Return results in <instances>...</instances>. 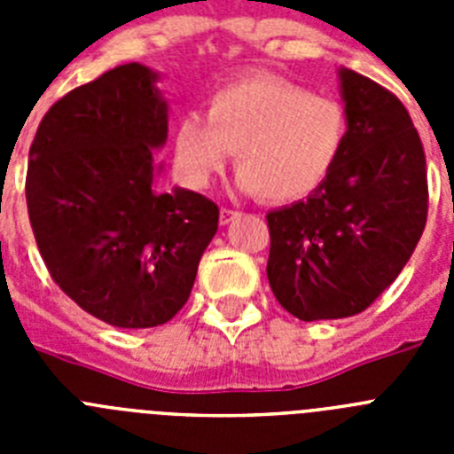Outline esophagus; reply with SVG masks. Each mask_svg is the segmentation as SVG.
Returning <instances> with one entry per match:
<instances>
[{
    "instance_id": "obj_1",
    "label": "esophagus",
    "mask_w": 454,
    "mask_h": 454,
    "mask_svg": "<svg viewBox=\"0 0 454 454\" xmlns=\"http://www.w3.org/2000/svg\"><path fill=\"white\" fill-rule=\"evenodd\" d=\"M239 211H234V208H227L224 207L223 211H220V223L223 224H230V223H234L236 218H239Z\"/></svg>"
}]
</instances>
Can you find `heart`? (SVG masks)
Returning <instances> with one entry per match:
<instances>
[{"mask_svg":"<svg viewBox=\"0 0 454 454\" xmlns=\"http://www.w3.org/2000/svg\"><path fill=\"white\" fill-rule=\"evenodd\" d=\"M348 138L346 106L272 74L215 88L207 115L186 111L175 124V159L191 186L204 188L234 152L236 186L268 202L314 192L339 161Z\"/></svg>","mask_w":454,"mask_h":454,"instance_id":"heart-1","label":"heart"}]
</instances>
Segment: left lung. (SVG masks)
<instances>
[{"instance_id":"8db88e82","label":"left lung","mask_w":454,"mask_h":454,"mask_svg":"<svg viewBox=\"0 0 454 454\" xmlns=\"http://www.w3.org/2000/svg\"><path fill=\"white\" fill-rule=\"evenodd\" d=\"M348 138L307 200L266 215L268 282L295 318H348L371 307L409 262L427 220L425 152L393 92L340 67Z\"/></svg>"}]
</instances>
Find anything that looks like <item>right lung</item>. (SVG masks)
<instances>
[{
  "label": "right lung",
  "mask_w": 454,
  "mask_h": 454,
  "mask_svg": "<svg viewBox=\"0 0 454 454\" xmlns=\"http://www.w3.org/2000/svg\"><path fill=\"white\" fill-rule=\"evenodd\" d=\"M156 79L127 63L67 92L40 120L27 168L31 230L51 279L127 330L177 314L218 231V204L154 188V150L168 138Z\"/></svg>",
  "instance_id": "obj_1"
}]
</instances>
